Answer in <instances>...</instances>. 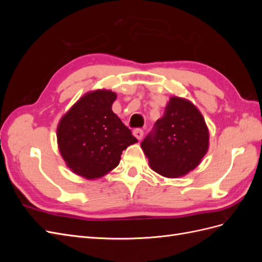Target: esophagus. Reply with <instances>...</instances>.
I'll return each mask as SVG.
<instances>
[{
  "label": "esophagus",
  "mask_w": 262,
  "mask_h": 262,
  "mask_svg": "<svg viewBox=\"0 0 262 262\" xmlns=\"http://www.w3.org/2000/svg\"><path fill=\"white\" fill-rule=\"evenodd\" d=\"M133 134H134V137H136L138 140H141L142 138H143L144 131L142 130V129H134L133 130Z\"/></svg>",
  "instance_id": "esophagus-1"
}]
</instances>
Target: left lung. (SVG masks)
Masks as SVG:
<instances>
[{"instance_id":"left-lung-1","label":"left lung","mask_w":262,"mask_h":262,"mask_svg":"<svg viewBox=\"0 0 262 262\" xmlns=\"http://www.w3.org/2000/svg\"><path fill=\"white\" fill-rule=\"evenodd\" d=\"M141 147L154 171L178 178L193 170L209 149V130L201 113L191 101L170 97L164 116Z\"/></svg>"}]
</instances>
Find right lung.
Instances as JSON below:
<instances>
[{
  "label": "right lung",
  "mask_w": 262,
  "mask_h": 262,
  "mask_svg": "<svg viewBox=\"0 0 262 262\" xmlns=\"http://www.w3.org/2000/svg\"><path fill=\"white\" fill-rule=\"evenodd\" d=\"M117 94L97 90L85 94L61 118L59 150L68 167L86 179L105 176L120 162L122 150L138 140L113 112Z\"/></svg>",
  "instance_id": "obj_1"
}]
</instances>
